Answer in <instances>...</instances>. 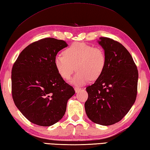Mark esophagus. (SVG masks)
Listing matches in <instances>:
<instances>
[{
  "label": "esophagus",
  "mask_w": 150,
  "mask_h": 150,
  "mask_svg": "<svg viewBox=\"0 0 150 150\" xmlns=\"http://www.w3.org/2000/svg\"><path fill=\"white\" fill-rule=\"evenodd\" d=\"M75 91L76 92H79L80 91H81V88L79 87H75Z\"/></svg>",
  "instance_id": "esophagus-1"
}]
</instances>
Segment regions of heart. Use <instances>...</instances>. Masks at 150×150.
Instances as JSON below:
<instances>
[{
    "label": "heart",
    "mask_w": 150,
    "mask_h": 150,
    "mask_svg": "<svg viewBox=\"0 0 150 150\" xmlns=\"http://www.w3.org/2000/svg\"><path fill=\"white\" fill-rule=\"evenodd\" d=\"M54 66L58 74L66 81L71 77L75 66L77 73L71 83L83 85L101 76L106 66V56L102 48L76 42L69 46L64 54H57L54 58Z\"/></svg>",
    "instance_id": "obj_1"
}]
</instances>
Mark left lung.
<instances>
[{
    "label": "left lung",
    "instance_id": "left-lung-1",
    "mask_svg": "<svg viewBox=\"0 0 150 150\" xmlns=\"http://www.w3.org/2000/svg\"><path fill=\"white\" fill-rule=\"evenodd\" d=\"M106 66L101 76L86 87L84 103L88 117L96 124L108 126L120 121L135 102L138 72L132 57L123 45L108 37H100Z\"/></svg>",
    "mask_w": 150,
    "mask_h": 150
}]
</instances>
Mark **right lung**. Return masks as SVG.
<instances>
[{
	"label": "right lung",
	"mask_w": 150,
	"mask_h": 150,
	"mask_svg": "<svg viewBox=\"0 0 150 150\" xmlns=\"http://www.w3.org/2000/svg\"><path fill=\"white\" fill-rule=\"evenodd\" d=\"M67 47L63 40L45 38L21 51L12 69V94L26 119L49 127L63 117L68 100L75 93L54 66L58 52Z\"/></svg>",
	"instance_id": "obj_1"
}]
</instances>
